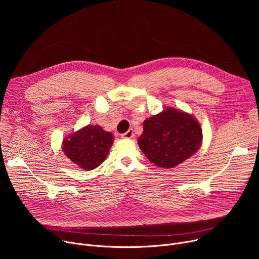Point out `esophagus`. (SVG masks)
Here are the masks:
<instances>
[{"instance_id": "esophagus-1", "label": "esophagus", "mask_w": 259, "mask_h": 259, "mask_svg": "<svg viewBox=\"0 0 259 259\" xmlns=\"http://www.w3.org/2000/svg\"><path fill=\"white\" fill-rule=\"evenodd\" d=\"M120 137L122 139H133L134 138V132H133L132 129H129L126 133H122Z\"/></svg>"}]
</instances>
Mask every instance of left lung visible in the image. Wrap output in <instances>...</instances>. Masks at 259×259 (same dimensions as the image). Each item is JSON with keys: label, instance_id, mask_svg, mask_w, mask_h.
<instances>
[{"label": "left lung", "instance_id": "8db88e82", "mask_svg": "<svg viewBox=\"0 0 259 259\" xmlns=\"http://www.w3.org/2000/svg\"><path fill=\"white\" fill-rule=\"evenodd\" d=\"M138 144L152 164L170 169L198 151L202 144V129L193 114L167 107L144 120Z\"/></svg>", "mask_w": 259, "mask_h": 259}]
</instances>
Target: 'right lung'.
I'll return each mask as SVG.
<instances>
[{"label":"right lung","mask_w":259,"mask_h":259,"mask_svg":"<svg viewBox=\"0 0 259 259\" xmlns=\"http://www.w3.org/2000/svg\"><path fill=\"white\" fill-rule=\"evenodd\" d=\"M114 135L100 125H87L67 134L62 142L64 154L73 165L83 170H93L107 158Z\"/></svg>","instance_id":"add662e5"}]
</instances>
